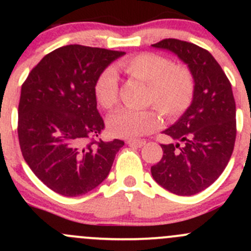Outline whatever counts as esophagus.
I'll return each instance as SVG.
<instances>
[{"label": "esophagus", "mask_w": 251, "mask_h": 251, "mask_svg": "<svg viewBox=\"0 0 251 251\" xmlns=\"http://www.w3.org/2000/svg\"><path fill=\"white\" fill-rule=\"evenodd\" d=\"M126 143L130 147H136V148H141L146 144V141H127Z\"/></svg>", "instance_id": "esophagus-1"}]
</instances>
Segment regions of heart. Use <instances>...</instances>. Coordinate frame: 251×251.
I'll list each match as a JSON object with an SVG mask.
<instances>
[{
    "label": "heart",
    "mask_w": 251,
    "mask_h": 251,
    "mask_svg": "<svg viewBox=\"0 0 251 251\" xmlns=\"http://www.w3.org/2000/svg\"><path fill=\"white\" fill-rule=\"evenodd\" d=\"M131 77L147 83L146 103L151 104L166 118L182 115L191 105L194 96V80L191 73L156 53H140L120 63ZM95 97L104 109L118 103L119 77L113 68L100 73L95 83ZM160 124L153 110L119 109L108 118L107 126L111 135L136 140L148 135Z\"/></svg>",
    "instance_id": "obj_1"
}]
</instances>
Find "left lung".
I'll return each instance as SVG.
<instances>
[{
    "instance_id": "left-lung-1",
    "label": "left lung",
    "mask_w": 251,
    "mask_h": 251,
    "mask_svg": "<svg viewBox=\"0 0 251 251\" xmlns=\"http://www.w3.org/2000/svg\"><path fill=\"white\" fill-rule=\"evenodd\" d=\"M151 47L169 50L187 64L194 80V96L188 109L163 131L175 142L160 144L163 158L151 173L166 191L193 196L214 183L231 159L237 132L232 86L204 48L176 39Z\"/></svg>"
}]
</instances>
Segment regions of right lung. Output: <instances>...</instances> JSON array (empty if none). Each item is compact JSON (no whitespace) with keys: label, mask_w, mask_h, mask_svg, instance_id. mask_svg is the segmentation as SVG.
I'll list each match as a JSON object with an SVG mask.
<instances>
[{"label":"right lung","mask_w":251,"mask_h":251,"mask_svg":"<svg viewBox=\"0 0 251 251\" xmlns=\"http://www.w3.org/2000/svg\"><path fill=\"white\" fill-rule=\"evenodd\" d=\"M125 52L68 45L45 55L22 86L18 137L31 171L55 193L78 197L109 175L124 141H95L104 128L95 83Z\"/></svg>","instance_id":"right-lung-1"}]
</instances>
